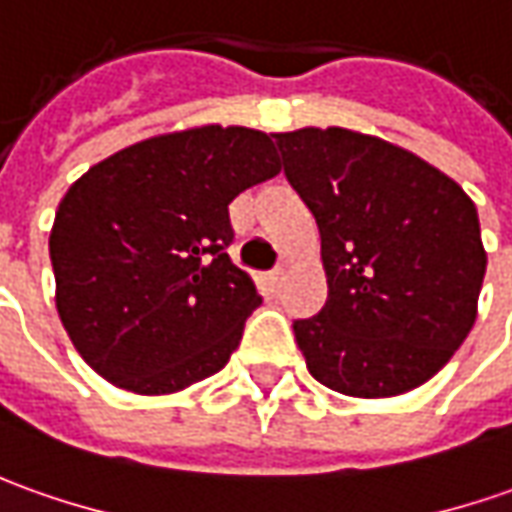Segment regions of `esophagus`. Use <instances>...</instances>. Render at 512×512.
I'll return each mask as SVG.
<instances>
[{
    "instance_id": "1",
    "label": "esophagus",
    "mask_w": 512,
    "mask_h": 512,
    "mask_svg": "<svg viewBox=\"0 0 512 512\" xmlns=\"http://www.w3.org/2000/svg\"><path fill=\"white\" fill-rule=\"evenodd\" d=\"M283 266H277V269H271L269 271V283L271 285H277V283H280V280H283Z\"/></svg>"
}]
</instances>
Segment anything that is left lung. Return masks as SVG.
<instances>
[{
    "instance_id": "obj_1",
    "label": "left lung",
    "mask_w": 512,
    "mask_h": 512,
    "mask_svg": "<svg viewBox=\"0 0 512 512\" xmlns=\"http://www.w3.org/2000/svg\"><path fill=\"white\" fill-rule=\"evenodd\" d=\"M274 139L322 238L328 302L294 322L311 375L353 398L426 384L474 328L488 266L474 201L370 134L300 128Z\"/></svg>"
}]
</instances>
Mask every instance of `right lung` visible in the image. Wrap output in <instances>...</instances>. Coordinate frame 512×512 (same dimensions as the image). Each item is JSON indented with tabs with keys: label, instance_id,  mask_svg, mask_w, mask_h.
Here are the masks:
<instances>
[{
	"label": "right lung",
	"instance_id": "right-lung-1",
	"mask_svg": "<svg viewBox=\"0 0 512 512\" xmlns=\"http://www.w3.org/2000/svg\"><path fill=\"white\" fill-rule=\"evenodd\" d=\"M280 173L269 134L201 125L142 139L66 190L50 232L55 305L114 387L168 395L218 373L263 302L229 260V204Z\"/></svg>",
	"mask_w": 512,
	"mask_h": 512
}]
</instances>
